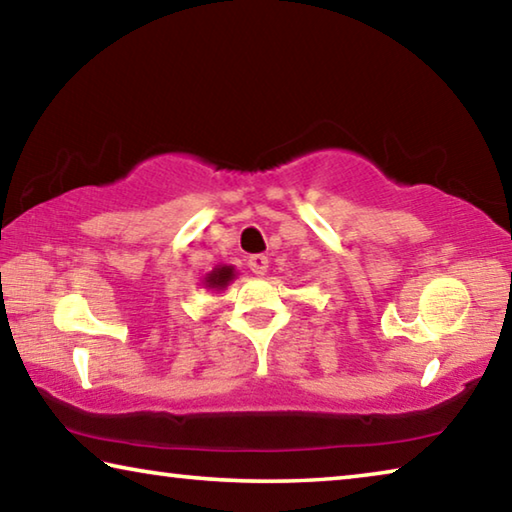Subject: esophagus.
I'll return each instance as SVG.
<instances>
[{"mask_svg":"<svg viewBox=\"0 0 512 512\" xmlns=\"http://www.w3.org/2000/svg\"><path fill=\"white\" fill-rule=\"evenodd\" d=\"M248 268L255 275H264L268 271V257H264V255H250L248 257Z\"/></svg>","mask_w":512,"mask_h":512,"instance_id":"esophagus-1","label":"esophagus"}]
</instances>
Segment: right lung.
Instances as JSON below:
<instances>
[{
  "label": "right lung",
  "mask_w": 512,
  "mask_h": 512,
  "mask_svg": "<svg viewBox=\"0 0 512 512\" xmlns=\"http://www.w3.org/2000/svg\"><path fill=\"white\" fill-rule=\"evenodd\" d=\"M232 275H235V271H232V266H221L216 268V271L210 273V277H207V287L212 289H223L225 284H228L232 280Z\"/></svg>",
  "instance_id": "obj_1"
}]
</instances>
